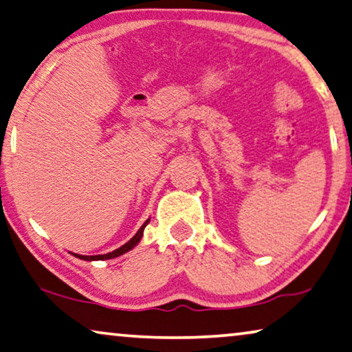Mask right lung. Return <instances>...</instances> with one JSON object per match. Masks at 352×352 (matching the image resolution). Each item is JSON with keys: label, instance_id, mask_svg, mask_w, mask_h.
<instances>
[{"label": "right lung", "instance_id": "1", "mask_svg": "<svg viewBox=\"0 0 352 352\" xmlns=\"http://www.w3.org/2000/svg\"><path fill=\"white\" fill-rule=\"evenodd\" d=\"M148 221H150V219H146V221L142 224V228H140V229L138 230V234H135L134 237L129 240V242H126L123 246H120L118 250L112 251V253H107V254H96V256H82V254H76V253H72V254H74L76 258L83 259V261H104V259L118 258V256H122V254H124V253H128L129 250H133L134 246L140 242V239H142V235H144V229H145L146 224H148Z\"/></svg>", "mask_w": 352, "mask_h": 352}]
</instances>
